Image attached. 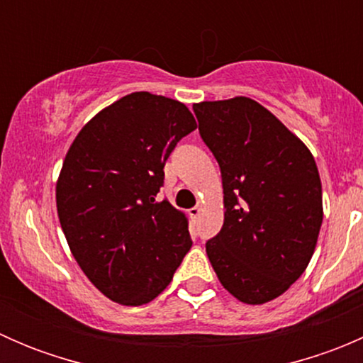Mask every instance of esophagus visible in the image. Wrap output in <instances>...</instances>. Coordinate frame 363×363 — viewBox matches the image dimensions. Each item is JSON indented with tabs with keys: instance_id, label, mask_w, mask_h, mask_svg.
<instances>
[{
	"instance_id": "1",
	"label": "esophagus",
	"mask_w": 363,
	"mask_h": 363,
	"mask_svg": "<svg viewBox=\"0 0 363 363\" xmlns=\"http://www.w3.org/2000/svg\"><path fill=\"white\" fill-rule=\"evenodd\" d=\"M189 218L191 219H196L200 216V212H202V205H195L193 208H189Z\"/></svg>"
}]
</instances>
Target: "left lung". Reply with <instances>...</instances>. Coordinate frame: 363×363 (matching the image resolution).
<instances>
[{
	"instance_id": "obj_1",
	"label": "left lung",
	"mask_w": 363,
	"mask_h": 363,
	"mask_svg": "<svg viewBox=\"0 0 363 363\" xmlns=\"http://www.w3.org/2000/svg\"><path fill=\"white\" fill-rule=\"evenodd\" d=\"M221 168L225 223L205 250L219 283L251 306L283 295L307 269L323 221L307 145L246 96L193 105Z\"/></svg>"
}]
</instances>
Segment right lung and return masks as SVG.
<instances>
[{"instance_id":"obj_1","label":"right lung","mask_w":363,"mask_h":363,"mask_svg":"<svg viewBox=\"0 0 363 363\" xmlns=\"http://www.w3.org/2000/svg\"><path fill=\"white\" fill-rule=\"evenodd\" d=\"M195 128L184 104L140 91L98 112L69 145L56 184L61 228L87 279L113 302L155 300L191 247L184 212L156 195L164 161Z\"/></svg>"}]
</instances>
